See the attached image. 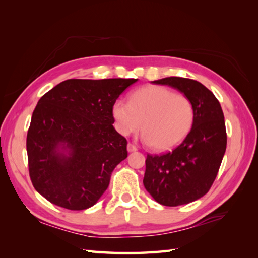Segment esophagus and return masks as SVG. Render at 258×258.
I'll return each mask as SVG.
<instances>
[{
  "label": "esophagus",
  "mask_w": 258,
  "mask_h": 258,
  "mask_svg": "<svg viewBox=\"0 0 258 258\" xmlns=\"http://www.w3.org/2000/svg\"><path fill=\"white\" fill-rule=\"evenodd\" d=\"M127 151H128L130 153L135 152V151H138V147H136L134 144L128 143V144H127Z\"/></svg>",
  "instance_id": "1"
}]
</instances>
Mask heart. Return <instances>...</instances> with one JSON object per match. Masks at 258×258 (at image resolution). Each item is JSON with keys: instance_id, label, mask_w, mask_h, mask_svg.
I'll return each mask as SVG.
<instances>
[{"instance_id": "b5f03b06", "label": "heart", "mask_w": 258, "mask_h": 258, "mask_svg": "<svg viewBox=\"0 0 258 258\" xmlns=\"http://www.w3.org/2000/svg\"><path fill=\"white\" fill-rule=\"evenodd\" d=\"M116 128L123 136L138 133L156 151L179 144L193 127L195 111L187 96L167 87L150 85L131 94L130 103L117 100L112 107Z\"/></svg>"}]
</instances>
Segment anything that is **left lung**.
<instances>
[{
    "instance_id": "left-lung-1",
    "label": "left lung",
    "mask_w": 258,
    "mask_h": 258,
    "mask_svg": "<svg viewBox=\"0 0 258 258\" xmlns=\"http://www.w3.org/2000/svg\"><path fill=\"white\" fill-rule=\"evenodd\" d=\"M174 87L194 105L193 127L174 150L147 154L143 184L157 203L179 206L201 199L216 178L226 151V128L221 104L202 83L171 76L153 81Z\"/></svg>"
}]
</instances>
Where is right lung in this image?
<instances>
[{
    "instance_id": "obj_1",
    "label": "right lung",
    "mask_w": 258,
    "mask_h": 258,
    "mask_svg": "<svg viewBox=\"0 0 258 258\" xmlns=\"http://www.w3.org/2000/svg\"><path fill=\"white\" fill-rule=\"evenodd\" d=\"M138 79H71L43 95L26 138L34 188L71 211L93 206L112 172L127 157V142L113 123V104Z\"/></svg>"
}]
</instances>
